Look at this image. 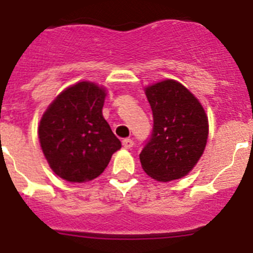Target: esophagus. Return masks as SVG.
Here are the masks:
<instances>
[{
	"label": "esophagus",
	"mask_w": 253,
	"mask_h": 253,
	"mask_svg": "<svg viewBox=\"0 0 253 253\" xmlns=\"http://www.w3.org/2000/svg\"><path fill=\"white\" fill-rule=\"evenodd\" d=\"M133 146H134V142L131 139H129V138L123 139V147H124L125 149H130Z\"/></svg>",
	"instance_id": "esophagus-1"
}]
</instances>
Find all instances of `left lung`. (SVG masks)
<instances>
[{
    "label": "left lung",
    "instance_id": "obj_1",
    "mask_svg": "<svg viewBox=\"0 0 253 253\" xmlns=\"http://www.w3.org/2000/svg\"><path fill=\"white\" fill-rule=\"evenodd\" d=\"M153 129L139 154L147 175L157 181L186 176L208 139V118L195 96L173 80L147 87Z\"/></svg>",
    "mask_w": 253,
    "mask_h": 253
}]
</instances>
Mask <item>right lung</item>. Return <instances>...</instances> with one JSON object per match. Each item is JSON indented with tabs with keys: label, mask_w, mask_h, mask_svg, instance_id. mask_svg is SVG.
<instances>
[{
	"label": "right lung",
	"mask_w": 253,
	"mask_h": 253,
	"mask_svg": "<svg viewBox=\"0 0 253 253\" xmlns=\"http://www.w3.org/2000/svg\"><path fill=\"white\" fill-rule=\"evenodd\" d=\"M104 88L91 82L68 87L49 105L39 140L49 166L59 177L84 182L100 176L122 143L102 116Z\"/></svg>",
	"instance_id": "obj_1"
}]
</instances>
